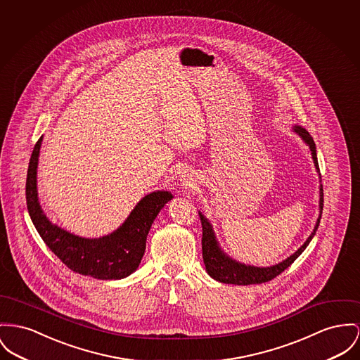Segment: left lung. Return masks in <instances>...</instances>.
<instances>
[{
	"instance_id": "obj_1",
	"label": "left lung",
	"mask_w": 360,
	"mask_h": 360,
	"mask_svg": "<svg viewBox=\"0 0 360 360\" xmlns=\"http://www.w3.org/2000/svg\"><path fill=\"white\" fill-rule=\"evenodd\" d=\"M292 129H293V132H296L302 138V141L304 143L309 146V148L311 151L314 167L316 169L318 176L321 179L318 158H316V147H315L311 135L300 125H293ZM319 183H321V180H319ZM322 210H323V188H322V184H321L319 186V216H318L311 235L309 236V239L304 241V244L296 252H293L290 257H288L285 261H283L280 264H273V266H269V267H258V266L241 264L239 261L231 258L221 248L210 221L199 212L200 222H202V231H203V235H202V257H203V262L206 266V271L209 273V276L212 278H214L219 283H224V284L251 285V284H262V283H267V281L273 280L274 277H277L280 273H283L287 267L293 264L296 261V258L307 248V245L310 244V241H311L318 226H319Z\"/></svg>"
}]
</instances>
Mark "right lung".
<instances>
[{"label": "right lung", "instance_id": "obj_1", "mask_svg": "<svg viewBox=\"0 0 360 360\" xmlns=\"http://www.w3.org/2000/svg\"><path fill=\"white\" fill-rule=\"evenodd\" d=\"M44 136L35 144L25 181V199L28 214L42 240L51 252L75 273L98 280H121L132 274L143 258L148 231L173 198L169 191H154L143 196L129 216L112 233L87 239L76 236L53 224L44 213L37 188V172Z\"/></svg>", "mask_w": 360, "mask_h": 360}]
</instances>
